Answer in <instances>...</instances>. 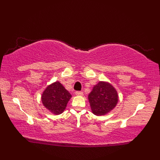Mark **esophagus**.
I'll list each match as a JSON object with an SVG mask.
<instances>
[{
	"label": "esophagus",
	"instance_id": "1",
	"mask_svg": "<svg viewBox=\"0 0 160 160\" xmlns=\"http://www.w3.org/2000/svg\"><path fill=\"white\" fill-rule=\"evenodd\" d=\"M76 96H83V92L82 91H76Z\"/></svg>",
	"mask_w": 160,
	"mask_h": 160
}]
</instances>
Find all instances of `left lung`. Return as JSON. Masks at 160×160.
Instances as JSON below:
<instances>
[{
    "label": "left lung",
    "instance_id": "left-lung-1",
    "mask_svg": "<svg viewBox=\"0 0 160 160\" xmlns=\"http://www.w3.org/2000/svg\"><path fill=\"white\" fill-rule=\"evenodd\" d=\"M91 111L96 115H103L116 106L118 101L117 91L110 84L99 82L89 95Z\"/></svg>",
    "mask_w": 160,
    "mask_h": 160
}]
</instances>
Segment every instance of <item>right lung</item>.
Segmentation results:
<instances>
[{"label": "right lung", "mask_w": 160, "mask_h": 160, "mask_svg": "<svg viewBox=\"0 0 160 160\" xmlns=\"http://www.w3.org/2000/svg\"><path fill=\"white\" fill-rule=\"evenodd\" d=\"M71 98L69 91L59 82L51 84L44 91L42 102L44 106L54 114L59 115L65 109L68 102Z\"/></svg>", "instance_id": "add662e5"}]
</instances>
